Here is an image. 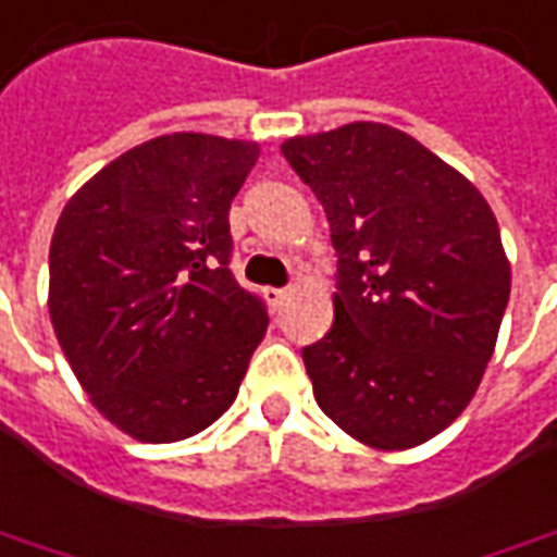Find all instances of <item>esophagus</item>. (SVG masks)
<instances>
[{"label": "esophagus", "mask_w": 557, "mask_h": 557, "mask_svg": "<svg viewBox=\"0 0 557 557\" xmlns=\"http://www.w3.org/2000/svg\"><path fill=\"white\" fill-rule=\"evenodd\" d=\"M286 289H274V286H268V289H264V301H268V308L271 310H277L280 305H283V301H286Z\"/></svg>", "instance_id": "obj_1"}]
</instances>
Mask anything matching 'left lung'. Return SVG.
<instances>
[{"label":"left lung","mask_w":557,"mask_h":557,"mask_svg":"<svg viewBox=\"0 0 557 557\" xmlns=\"http://www.w3.org/2000/svg\"><path fill=\"white\" fill-rule=\"evenodd\" d=\"M289 168L323 203L338 256L335 320L301 350L347 436L414 448L469 406L509 301V262L482 191L387 124L293 136Z\"/></svg>","instance_id":"8db88e82"}]
</instances>
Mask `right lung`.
Wrapping results in <instances>:
<instances>
[{
  "instance_id": "add662e5",
  "label": "right lung",
  "mask_w": 557,
  "mask_h": 557,
  "mask_svg": "<svg viewBox=\"0 0 557 557\" xmlns=\"http://www.w3.org/2000/svg\"><path fill=\"white\" fill-rule=\"evenodd\" d=\"M247 139L168 134L82 185L51 237L48 310L90 403L139 442H180L234 403L268 310L231 274Z\"/></svg>"
}]
</instances>
